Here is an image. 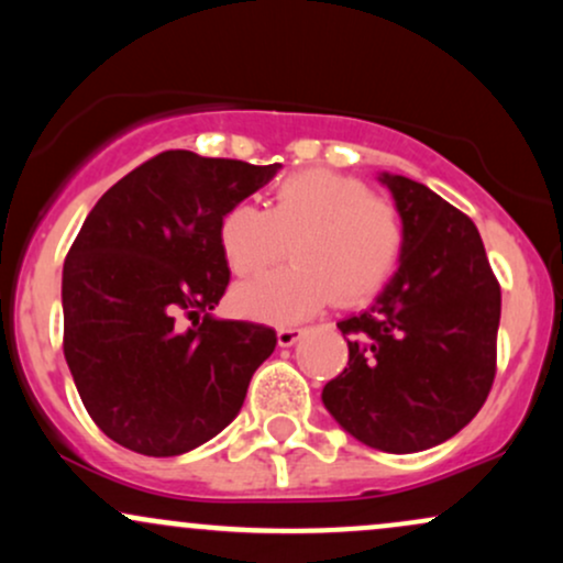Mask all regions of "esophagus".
Segmentation results:
<instances>
[{"label":"esophagus","instance_id":"obj_1","mask_svg":"<svg viewBox=\"0 0 563 563\" xmlns=\"http://www.w3.org/2000/svg\"><path fill=\"white\" fill-rule=\"evenodd\" d=\"M301 335H303V328H280V331H277V344H280L283 349H288V346H294Z\"/></svg>","mask_w":563,"mask_h":563}]
</instances>
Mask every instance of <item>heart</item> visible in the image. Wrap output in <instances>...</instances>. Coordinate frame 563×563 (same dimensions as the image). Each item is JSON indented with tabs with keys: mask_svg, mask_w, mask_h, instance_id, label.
I'll return each instance as SVG.
<instances>
[{
	"mask_svg": "<svg viewBox=\"0 0 563 563\" xmlns=\"http://www.w3.org/2000/svg\"><path fill=\"white\" fill-rule=\"evenodd\" d=\"M219 251L232 275H260L286 254L294 264L243 283L232 307L251 320L288 325L333 299L357 303L397 269L405 249L402 217L371 196L363 179L333 169L288 174L269 192L267 211L235 203L219 219Z\"/></svg>",
	"mask_w": 563,
	"mask_h": 563,
	"instance_id": "heart-1",
	"label": "heart"
}]
</instances>
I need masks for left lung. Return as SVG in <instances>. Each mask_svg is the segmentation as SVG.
Listing matches in <instances>:
<instances>
[{"instance_id":"8db88e82","label":"left lung","mask_w":563,"mask_h":563,"mask_svg":"<svg viewBox=\"0 0 563 563\" xmlns=\"http://www.w3.org/2000/svg\"><path fill=\"white\" fill-rule=\"evenodd\" d=\"M378 183L402 217L405 249L376 301L339 322L349 363L322 405L367 448L405 455L448 442L487 399L500 286L466 214L402 174Z\"/></svg>"}]
</instances>
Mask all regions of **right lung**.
I'll return each instance as SVG.
<instances>
[{
  "label": "right lung",
  "mask_w": 563,
  "mask_h": 563,
  "mask_svg": "<svg viewBox=\"0 0 563 563\" xmlns=\"http://www.w3.org/2000/svg\"><path fill=\"white\" fill-rule=\"evenodd\" d=\"M280 169L166 151L84 219L63 264V352L87 412L121 448L183 455L241 412L277 335L211 314L230 283L217 230ZM183 311L205 320L183 332Z\"/></svg>",
  "instance_id": "add662e5"
}]
</instances>
